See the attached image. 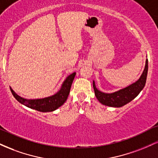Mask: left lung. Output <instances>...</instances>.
I'll list each match as a JSON object with an SVG mask.
<instances>
[{"label":"left lung","instance_id":"1","mask_svg":"<svg viewBox=\"0 0 158 158\" xmlns=\"http://www.w3.org/2000/svg\"><path fill=\"white\" fill-rule=\"evenodd\" d=\"M148 73V59L146 60L145 68L140 77L135 82L128 85L126 88L120 89L114 93H104L98 90L96 87L95 81H93V87L96 97L101 104L106 106L120 108L127 103L133 100L145 87L146 81V77Z\"/></svg>","mask_w":158,"mask_h":158}]
</instances>
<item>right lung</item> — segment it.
Returning <instances> with one entry per match:
<instances>
[{"instance_id": "add662e5", "label": "right lung", "mask_w": 158, "mask_h": 158, "mask_svg": "<svg viewBox=\"0 0 158 158\" xmlns=\"http://www.w3.org/2000/svg\"><path fill=\"white\" fill-rule=\"evenodd\" d=\"M75 76L76 72H74L67 77L64 81H63L60 89L55 94L48 97L41 98V99H25L18 95L11 88L10 90L14 97L23 106L41 112H51L58 109L66 102Z\"/></svg>"}]
</instances>
